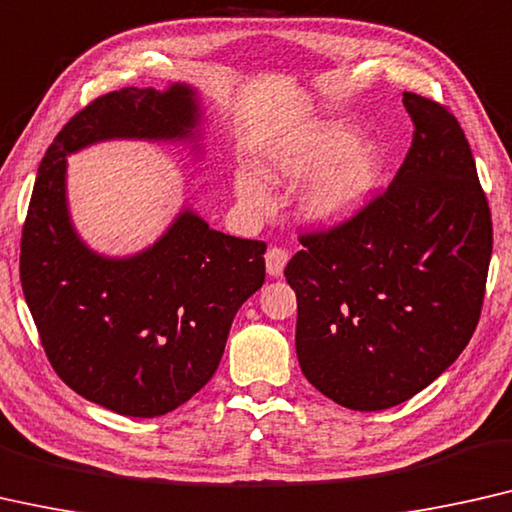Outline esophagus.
Masks as SVG:
<instances>
[{
    "label": "esophagus",
    "mask_w": 512,
    "mask_h": 512,
    "mask_svg": "<svg viewBox=\"0 0 512 512\" xmlns=\"http://www.w3.org/2000/svg\"><path fill=\"white\" fill-rule=\"evenodd\" d=\"M289 262V253L282 248H271L269 253H266V273H269L271 278H280L282 271H285V266Z\"/></svg>",
    "instance_id": "obj_1"
}]
</instances>
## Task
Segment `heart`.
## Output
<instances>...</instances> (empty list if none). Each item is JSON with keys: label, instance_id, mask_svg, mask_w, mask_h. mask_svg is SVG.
Returning <instances> with one entry per match:
<instances>
[{"label": "heart", "instance_id": "heart-1", "mask_svg": "<svg viewBox=\"0 0 512 512\" xmlns=\"http://www.w3.org/2000/svg\"><path fill=\"white\" fill-rule=\"evenodd\" d=\"M257 174L269 183H301L313 177L301 195V216L310 225L340 227L375 200L384 160L372 142H358L356 131L340 124H310L282 137L259 158ZM234 193L243 207L264 213L271 207L253 172H234Z\"/></svg>", "mask_w": 512, "mask_h": 512}]
</instances>
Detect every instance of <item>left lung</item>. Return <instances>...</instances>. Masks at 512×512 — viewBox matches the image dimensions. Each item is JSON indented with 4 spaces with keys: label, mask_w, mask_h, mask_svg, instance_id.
Returning <instances> with one entry per match:
<instances>
[{
    "label": "left lung",
    "mask_w": 512,
    "mask_h": 512,
    "mask_svg": "<svg viewBox=\"0 0 512 512\" xmlns=\"http://www.w3.org/2000/svg\"><path fill=\"white\" fill-rule=\"evenodd\" d=\"M402 103L414 142L391 186L349 223L301 236L285 269L303 375L354 411L391 409L451 368L476 331L492 257L460 124L418 94Z\"/></svg>",
    "instance_id": "left-lung-1"
}]
</instances>
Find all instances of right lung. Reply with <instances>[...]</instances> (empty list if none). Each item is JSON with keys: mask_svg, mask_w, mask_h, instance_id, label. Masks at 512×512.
Wrapping results in <instances>:
<instances>
[{"mask_svg": "<svg viewBox=\"0 0 512 512\" xmlns=\"http://www.w3.org/2000/svg\"><path fill=\"white\" fill-rule=\"evenodd\" d=\"M200 91L188 82L105 94L61 128L38 167L20 243V282L57 375L121 416L156 418L218 370L236 310L264 285L262 241L209 227L183 204L133 255H103L75 230L68 156L110 140L202 147Z\"/></svg>", "mask_w": 512, "mask_h": 512, "instance_id": "obj_1", "label": "right lung"}]
</instances>
